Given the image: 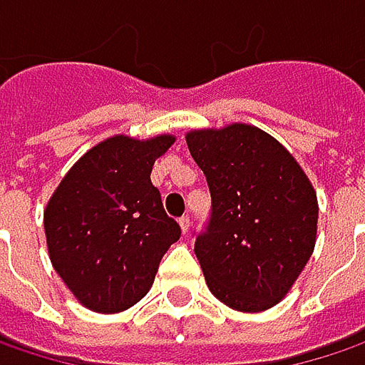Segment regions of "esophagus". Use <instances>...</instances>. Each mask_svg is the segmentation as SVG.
<instances>
[{
	"label": "esophagus",
	"mask_w": 365,
	"mask_h": 365,
	"mask_svg": "<svg viewBox=\"0 0 365 365\" xmlns=\"http://www.w3.org/2000/svg\"><path fill=\"white\" fill-rule=\"evenodd\" d=\"M178 224H180L182 235H187V232H189V228H191V220H189V216H182V218L178 220Z\"/></svg>",
	"instance_id": "esophagus-1"
}]
</instances>
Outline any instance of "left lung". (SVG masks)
Masks as SVG:
<instances>
[{"label":"left lung","mask_w":365,"mask_h":365,"mask_svg":"<svg viewBox=\"0 0 365 365\" xmlns=\"http://www.w3.org/2000/svg\"><path fill=\"white\" fill-rule=\"evenodd\" d=\"M187 145L212 193V218L195 241L207 289L237 312L270 309L314 253L316 189L289 149L257 126L197 128Z\"/></svg>","instance_id":"8db88e82"}]
</instances>
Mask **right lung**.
I'll list each match as a JSON object with an SVG mask.
<instances>
[{
  "instance_id": "right-lung-1",
  "label": "right lung",
  "mask_w": 365,
  "mask_h": 365,
  "mask_svg": "<svg viewBox=\"0 0 365 365\" xmlns=\"http://www.w3.org/2000/svg\"><path fill=\"white\" fill-rule=\"evenodd\" d=\"M174 135H114L91 147L49 197L43 226L51 266L81 305L97 314L133 307L180 237L151 168Z\"/></svg>"
}]
</instances>
